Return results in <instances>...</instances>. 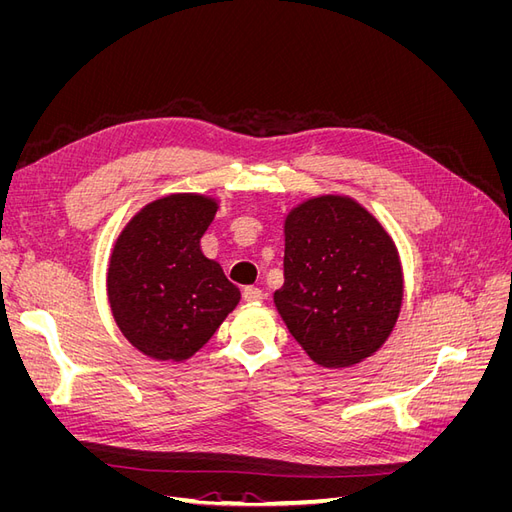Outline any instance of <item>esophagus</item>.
<instances>
[{"mask_svg":"<svg viewBox=\"0 0 512 512\" xmlns=\"http://www.w3.org/2000/svg\"><path fill=\"white\" fill-rule=\"evenodd\" d=\"M243 299H245L247 303H258V301L265 299V294H262V290H260V288L247 286V288L243 290Z\"/></svg>","mask_w":512,"mask_h":512,"instance_id":"obj_1","label":"esophagus"}]
</instances>
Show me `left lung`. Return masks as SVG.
Returning <instances> with one entry per match:
<instances>
[{
	"instance_id": "obj_1",
	"label": "left lung",
	"mask_w": 512,
	"mask_h": 512,
	"mask_svg": "<svg viewBox=\"0 0 512 512\" xmlns=\"http://www.w3.org/2000/svg\"><path fill=\"white\" fill-rule=\"evenodd\" d=\"M284 286L273 301L314 363L342 369L393 333L404 271L386 228L350 196L303 200L284 220Z\"/></svg>"
}]
</instances>
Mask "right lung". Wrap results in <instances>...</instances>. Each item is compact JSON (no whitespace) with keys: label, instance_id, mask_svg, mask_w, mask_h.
<instances>
[{"label":"right lung","instance_id":"right-lung-1","mask_svg":"<svg viewBox=\"0 0 512 512\" xmlns=\"http://www.w3.org/2000/svg\"><path fill=\"white\" fill-rule=\"evenodd\" d=\"M218 209L205 194L162 196L138 211L113 245L108 303L123 337L149 359H190L241 299L220 262L200 250Z\"/></svg>","mask_w":512,"mask_h":512}]
</instances>
